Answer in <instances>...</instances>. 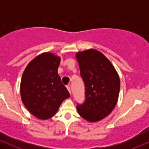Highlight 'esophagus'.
<instances>
[{"label": "esophagus", "instance_id": "34e87169", "mask_svg": "<svg viewBox=\"0 0 149 149\" xmlns=\"http://www.w3.org/2000/svg\"><path fill=\"white\" fill-rule=\"evenodd\" d=\"M66 88H67V90H69V93L71 94V88H70V86L69 85H66Z\"/></svg>", "mask_w": 149, "mask_h": 149}]
</instances>
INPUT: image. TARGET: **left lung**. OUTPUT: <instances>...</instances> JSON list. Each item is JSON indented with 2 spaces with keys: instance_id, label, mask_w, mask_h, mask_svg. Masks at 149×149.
Wrapping results in <instances>:
<instances>
[{
  "instance_id": "1",
  "label": "left lung",
  "mask_w": 149,
  "mask_h": 149,
  "mask_svg": "<svg viewBox=\"0 0 149 149\" xmlns=\"http://www.w3.org/2000/svg\"><path fill=\"white\" fill-rule=\"evenodd\" d=\"M76 57L85 84L84 103L77 111L89 122L101 120L111 113L118 99L120 82L111 61L94 49L78 52Z\"/></svg>"
}]
</instances>
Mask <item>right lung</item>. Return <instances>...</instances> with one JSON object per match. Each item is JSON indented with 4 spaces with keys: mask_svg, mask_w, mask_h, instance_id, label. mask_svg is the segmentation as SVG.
Segmentation results:
<instances>
[{
    "mask_svg": "<svg viewBox=\"0 0 149 149\" xmlns=\"http://www.w3.org/2000/svg\"><path fill=\"white\" fill-rule=\"evenodd\" d=\"M59 63L60 57L50 52L42 53L30 61L22 75V102L39 119L52 117L63 101L70 97L57 73Z\"/></svg>",
    "mask_w": 149,
    "mask_h": 149,
    "instance_id": "right-lung-1",
    "label": "right lung"
}]
</instances>
